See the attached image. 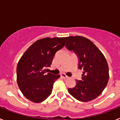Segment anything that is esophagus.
Segmentation results:
<instances>
[{
  "label": "esophagus",
  "mask_w": 120,
  "mask_h": 120,
  "mask_svg": "<svg viewBox=\"0 0 120 120\" xmlns=\"http://www.w3.org/2000/svg\"><path fill=\"white\" fill-rule=\"evenodd\" d=\"M61 77H62V78H63V79H67L68 77L66 75H65V74H64V73H62V74H61Z\"/></svg>",
  "instance_id": "1"
}]
</instances>
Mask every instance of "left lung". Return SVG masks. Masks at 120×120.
I'll list each match as a JSON object with an SVG mask.
<instances>
[{
	"label": "left lung",
	"mask_w": 120,
	"mask_h": 120,
	"mask_svg": "<svg viewBox=\"0 0 120 120\" xmlns=\"http://www.w3.org/2000/svg\"><path fill=\"white\" fill-rule=\"evenodd\" d=\"M67 39V49L76 54L78 68L83 70L82 80H76V86L68 91L79 101H91L106 86L109 77L108 62L101 51L85 37L75 36Z\"/></svg>",
	"instance_id": "1"
}]
</instances>
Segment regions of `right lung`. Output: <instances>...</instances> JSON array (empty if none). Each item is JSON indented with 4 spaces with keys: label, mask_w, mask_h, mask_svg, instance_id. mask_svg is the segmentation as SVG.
Segmentation results:
<instances>
[{
    "label": "right lung",
    "mask_w": 120,
    "mask_h": 120,
    "mask_svg": "<svg viewBox=\"0 0 120 120\" xmlns=\"http://www.w3.org/2000/svg\"><path fill=\"white\" fill-rule=\"evenodd\" d=\"M68 37L44 38L37 40L24 52L17 67V81L27 99L35 103L45 100L52 91L60 75L46 73L55 53L65 45Z\"/></svg>",
    "instance_id": "right-lung-1"
}]
</instances>
